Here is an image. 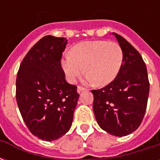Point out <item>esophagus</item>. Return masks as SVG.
Instances as JSON below:
<instances>
[{
	"label": "esophagus",
	"mask_w": 160,
	"mask_h": 160,
	"mask_svg": "<svg viewBox=\"0 0 160 160\" xmlns=\"http://www.w3.org/2000/svg\"><path fill=\"white\" fill-rule=\"evenodd\" d=\"M86 90V88L85 87H77V92H79V93H80V92H84V91Z\"/></svg>",
	"instance_id": "esophagus-1"
}]
</instances>
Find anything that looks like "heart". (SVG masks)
I'll return each mask as SVG.
<instances>
[{
	"instance_id": "1",
	"label": "heart",
	"mask_w": 160,
	"mask_h": 160,
	"mask_svg": "<svg viewBox=\"0 0 160 160\" xmlns=\"http://www.w3.org/2000/svg\"><path fill=\"white\" fill-rule=\"evenodd\" d=\"M123 62V51L119 43L106 40L78 43L71 51L63 54L62 67L70 83L85 72L86 81L108 85L117 78Z\"/></svg>"
}]
</instances>
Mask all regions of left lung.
Segmentation results:
<instances>
[{
	"mask_svg": "<svg viewBox=\"0 0 160 160\" xmlns=\"http://www.w3.org/2000/svg\"><path fill=\"white\" fill-rule=\"evenodd\" d=\"M123 51L120 72L112 82L93 94V111L102 129L115 136H126L141 125L148 94V70L141 54L122 37L113 32Z\"/></svg>",
	"mask_w": 160,
	"mask_h": 160,
	"instance_id": "left-lung-1",
	"label": "left lung"
}]
</instances>
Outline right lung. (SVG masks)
I'll return each mask as SVG.
<instances>
[{
	"label": "right lung",
	"mask_w": 160,
	"mask_h": 160,
	"mask_svg": "<svg viewBox=\"0 0 160 160\" xmlns=\"http://www.w3.org/2000/svg\"><path fill=\"white\" fill-rule=\"evenodd\" d=\"M67 43L65 38L43 37L24 57L17 74L20 114L31 133L42 141L57 140L69 130L80 96L61 65Z\"/></svg>",
	"instance_id": "obj_1"
}]
</instances>
